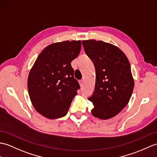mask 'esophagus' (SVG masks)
Listing matches in <instances>:
<instances>
[{
	"label": "esophagus",
	"instance_id": "obj_1",
	"mask_svg": "<svg viewBox=\"0 0 157 157\" xmlns=\"http://www.w3.org/2000/svg\"><path fill=\"white\" fill-rule=\"evenodd\" d=\"M79 85H80V86H83V80H82V79L79 80Z\"/></svg>",
	"mask_w": 157,
	"mask_h": 157
}]
</instances>
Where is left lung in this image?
I'll use <instances>...</instances> for the list:
<instances>
[{
  "label": "left lung",
  "instance_id": "obj_1",
  "mask_svg": "<svg viewBox=\"0 0 157 157\" xmlns=\"http://www.w3.org/2000/svg\"><path fill=\"white\" fill-rule=\"evenodd\" d=\"M85 52L96 69L95 90L88 100L94 105V117L107 120L117 115L128 104L134 79L126 55L111 43L94 39L82 41Z\"/></svg>",
  "mask_w": 157,
  "mask_h": 157
}]
</instances>
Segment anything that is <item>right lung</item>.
<instances>
[{"mask_svg": "<svg viewBox=\"0 0 157 157\" xmlns=\"http://www.w3.org/2000/svg\"><path fill=\"white\" fill-rule=\"evenodd\" d=\"M80 41H65L46 47L29 72L27 87L31 103L40 114L56 119L67 114L79 84L71 62L81 50Z\"/></svg>", "mask_w": 157, "mask_h": 157, "instance_id": "add662e5", "label": "right lung"}]
</instances>
